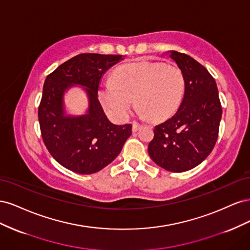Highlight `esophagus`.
I'll use <instances>...</instances> for the list:
<instances>
[{
	"label": "esophagus",
	"instance_id": "obj_1",
	"mask_svg": "<svg viewBox=\"0 0 250 250\" xmlns=\"http://www.w3.org/2000/svg\"><path fill=\"white\" fill-rule=\"evenodd\" d=\"M141 127V125L140 124H138V123H135V122H133L132 123V131L133 132H135V131H138V129L139 128Z\"/></svg>",
	"mask_w": 250,
	"mask_h": 250
}]
</instances>
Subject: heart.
<instances>
[{
    "mask_svg": "<svg viewBox=\"0 0 250 250\" xmlns=\"http://www.w3.org/2000/svg\"><path fill=\"white\" fill-rule=\"evenodd\" d=\"M186 81L177 65L160 62H137L119 66L112 80L103 84L99 97L104 108L125 120L137 98L140 113L153 121L172 117L184 99Z\"/></svg>",
    "mask_w": 250,
    "mask_h": 250,
    "instance_id": "obj_1",
    "label": "heart"
}]
</instances>
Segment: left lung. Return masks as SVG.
Wrapping results in <instances>:
<instances>
[{
    "label": "left lung",
    "mask_w": 250,
    "mask_h": 250,
    "mask_svg": "<svg viewBox=\"0 0 250 250\" xmlns=\"http://www.w3.org/2000/svg\"><path fill=\"white\" fill-rule=\"evenodd\" d=\"M170 57L184 73V100L175 115L154 127L148 153L165 170L184 172L198 166L213 150L222 107L216 81L206 67L185 53L172 51Z\"/></svg>",
    "instance_id": "left-lung-1"
}]
</instances>
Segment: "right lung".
Wrapping results in <instances>:
<instances>
[{"label":"right lung","instance_id":"obj_1","mask_svg":"<svg viewBox=\"0 0 250 250\" xmlns=\"http://www.w3.org/2000/svg\"><path fill=\"white\" fill-rule=\"evenodd\" d=\"M122 55L83 53L60 64L43 83L39 106L42 141L62 167L79 174H93L119 155L131 135V124L115 125L105 116L98 100L102 75ZM74 84L86 87L90 106L86 115L64 116L63 94Z\"/></svg>","mask_w":250,"mask_h":250}]
</instances>
